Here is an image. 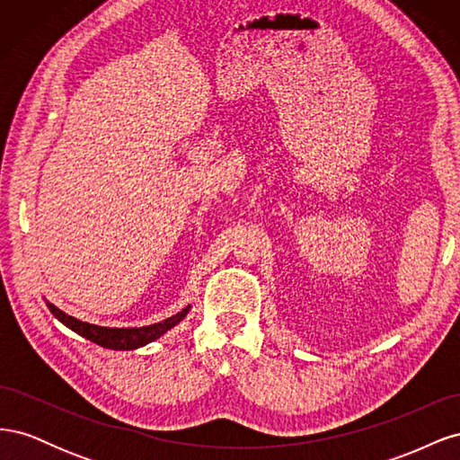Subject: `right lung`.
I'll return each mask as SVG.
<instances>
[{
  "label": "right lung",
  "instance_id": "add662e5",
  "mask_svg": "<svg viewBox=\"0 0 460 460\" xmlns=\"http://www.w3.org/2000/svg\"><path fill=\"white\" fill-rule=\"evenodd\" d=\"M48 307L55 314V318H59L66 328H71L73 332L80 333L82 338H86V340H90L97 345L107 347V349H115V351L137 349V347H142L149 341H155L157 338L163 336L166 330H171L172 326H176L180 320H182L190 311V305H188L186 309L176 313L171 318L163 320V323L144 326V328H103V326L82 323V320H78L75 316H68L51 303H48Z\"/></svg>",
  "mask_w": 460,
  "mask_h": 460
}]
</instances>
